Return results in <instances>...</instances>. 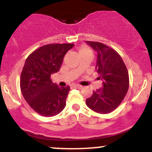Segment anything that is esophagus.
<instances>
[{"instance_id":"1","label":"esophagus","mask_w":152,"mask_h":152,"mask_svg":"<svg viewBox=\"0 0 152 152\" xmlns=\"http://www.w3.org/2000/svg\"><path fill=\"white\" fill-rule=\"evenodd\" d=\"M74 87L76 88H78V89H81V88H83V86H81V85H75V86H74Z\"/></svg>"}]
</instances>
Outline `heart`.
Returning a JSON list of instances; mask_svg holds the SVG:
<instances>
[{
    "mask_svg": "<svg viewBox=\"0 0 152 152\" xmlns=\"http://www.w3.org/2000/svg\"><path fill=\"white\" fill-rule=\"evenodd\" d=\"M78 54L80 57L83 56H93L92 50H91L90 48L86 45H82L78 48Z\"/></svg>",
    "mask_w": 152,
    "mask_h": 152,
    "instance_id": "1",
    "label": "heart"
}]
</instances>
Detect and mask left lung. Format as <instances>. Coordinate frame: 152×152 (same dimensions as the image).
I'll return each instance as SVG.
<instances>
[{
  "mask_svg": "<svg viewBox=\"0 0 152 152\" xmlns=\"http://www.w3.org/2000/svg\"><path fill=\"white\" fill-rule=\"evenodd\" d=\"M97 52L96 71L102 80L103 86L94 91L86 100L88 107L99 114L115 110L126 95L129 86V73L121 57L116 50L104 43L86 41Z\"/></svg>",
  "mask_w": 152,
  "mask_h": 152,
  "instance_id": "1",
  "label": "left lung"
}]
</instances>
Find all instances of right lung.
<instances>
[{
  "label": "right lung",
  "mask_w": 152,
  "mask_h": 152,
  "mask_svg": "<svg viewBox=\"0 0 152 152\" xmlns=\"http://www.w3.org/2000/svg\"><path fill=\"white\" fill-rule=\"evenodd\" d=\"M74 46L45 45L26 58L20 75V90L28 105L41 116H56L65 108L70 86L59 87L52 82L50 75L59 71L64 56Z\"/></svg>",
  "instance_id": "obj_1"
}]
</instances>
